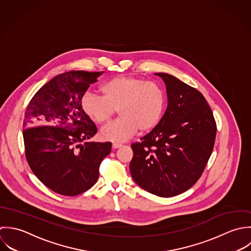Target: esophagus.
Returning a JSON list of instances; mask_svg holds the SVG:
<instances>
[{
    "instance_id": "esophagus-1",
    "label": "esophagus",
    "mask_w": 251,
    "mask_h": 251,
    "mask_svg": "<svg viewBox=\"0 0 251 251\" xmlns=\"http://www.w3.org/2000/svg\"><path fill=\"white\" fill-rule=\"evenodd\" d=\"M121 147H122V145H120V144H117V143H113V144H112V149H114V150L119 149V148H121Z\"/></svg>"
}]
</instances>
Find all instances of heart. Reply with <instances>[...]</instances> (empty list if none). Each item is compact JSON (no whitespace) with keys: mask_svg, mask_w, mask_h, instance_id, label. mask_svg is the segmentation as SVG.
Segmentation results:
<instances>
[{"mask_svg":"<svg viewBox=\"0 0 251 251\" xmlns=\"http://www.w3.org/2000/svg\"><path fill=\"white\" fill-rule=\"evenodd\" d=\"M102 96L85 92L80 99L83 113L97 124L108 122L116 110L120 118L100 130L104 141L122 143L138 130L147 133L160 122L166 104L163 89L155 82L131 76L118 75L100 86Z\"/></svg>","mask_w":251,"mask_h":251,"instance_id":"obj_1","label":"heart"}]
</instances>
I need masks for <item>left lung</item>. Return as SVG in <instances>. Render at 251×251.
I'll return each mask as SVG.
<instances>
[{"instance_id": "left-lung-1", "label": "left lung", "mask_w": 251, "mask_h": 251, "mask_svg": "<svg viewBox=\"0 0 251 251\" xmlns=\"http://www.w3.org/2000/svg\"><path fill=\"white\" fill-rule=\"evenodd\" d=\"M168 106L158 125L133 144L130 172L146 191L169 198L200 178L213 150L216 123L202 94L174 75L158 73Z\"/></svg>"}]
</instances>
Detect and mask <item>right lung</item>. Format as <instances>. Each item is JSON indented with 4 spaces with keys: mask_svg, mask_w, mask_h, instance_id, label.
I'll return each instance as SVG.
<instances>
[{
    "mask_svg": "<svg viewBox=\"0 0 251 251\" xmlns=\"http://www.w3.org/2000/svg\"><path fill=\"white\" fill-rule=\"evenodd\" d=\"M102 73L60 74L26 108V159L35 176L58 194L76 196L91 188L98 180L100 162L111 151V143H84L97 133V127L83 113L80 99Z\"/></svg>",
    "mask_w": 251,
    "mask_h": 251,
    "instance_id": "1",
    "label": "right lung"
}]
</instances>
